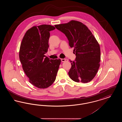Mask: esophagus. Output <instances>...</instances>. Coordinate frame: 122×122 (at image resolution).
Listing matches in <instances>:
<instances>
[{
  "mask_svg": "<svg viewBox=\"0 0 122 122\" xmlns=\"http://www.w3.org/2000/svg\"><path fill=\"white\" fill-rule=\"evenodd\" d=\"M61 60L62 62H66V61H68V60L67 59H65V58H61Z\"/></svg>",
  "mask_w": 122,
  "mask_h": 122,
  "instance_id": "34e87169",
  "label": "esophagus"
}]
</instances>
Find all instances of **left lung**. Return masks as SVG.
Wrapping results in <instances>:
<instances>
[{"instance_id":"obj_1","label":"left lung","mask_w":122,"mask_h":122,"mask_svg":"<svg viewBox=\"0 0 122 122\" xmlns=\"http://www.w3.org/2000/svg\"><path fill=\"white\" fill-rule=\"evenodd\" d=\"M55 26L66 36L76 53V61H70V78L76 82L92 81L97 73L101 60L100 45L92 32L85 25L74 20Z\"/></svg>"}]
</instances>
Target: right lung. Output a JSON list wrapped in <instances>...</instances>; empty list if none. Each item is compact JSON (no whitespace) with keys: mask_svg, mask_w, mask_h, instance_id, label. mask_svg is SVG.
<instances>
[{"mask_svg":"<svg viewBox=\"0 0 122 122\" xmlns=\"http://www.w3.org/2000/svg\"><path fill=\"white\" fill-rule=\"evenodd\" d=\"M55 29L49 25L34 26L25 33L20 44L19 58L29 82L36 87L44 89L55 81L60 59L46 57L49 47L51 30Z\"/></svg>","mask_w":122,"mask_h":122,"instance_id":"1","label":"right lung"}]
</instances>
